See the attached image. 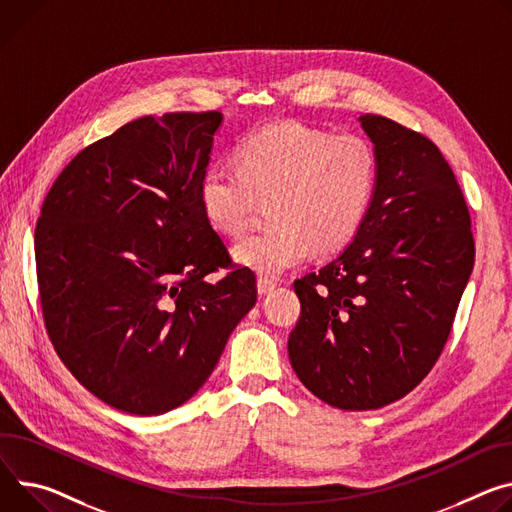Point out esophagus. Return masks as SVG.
Segmentation results:
<instances>
[{
  "label": "esophagus",
  "instance_id": "esophagus-1",
  "mask_svg": "<svg viewBox=\"0 0 512 512\" xmlns=\"http://www.w3.org/2000/svg\"><path fill=\"white\" fill-rule=\"evenodd\" d=\"M275 286H277V284H275L273 280H267V277H259V280H257V292H259L261 296L269 294Z\"/></svg>",
  "mask_w": 512,
  "mask_h": 512
}]
</instances>
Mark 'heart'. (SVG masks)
<instances>
[{"label":"heart","mask_w":512,"mask_h":512,"mask_svg":"<svg viewBox=\"0 0 512 512\" xmlns=\"http://www.w3.org/2000/svg\"><path fill=\"white\" fill-rule=\"evenodd\" d=\"M376 181L378 159L363 138L284 122L253 132L239 149V167H208L198 196L208 224L226 237L241 235L257 202L271 200L273 226L239 241L232 257L277 277L314 249L345 247L369 210Z\"/></svg>","instance_id":"obj_1"}]
</instances>
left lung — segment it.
<instances>
[{"label":"left lung","mask_w":512,"mask_h":512,"mask_svg":"<svg viewBox=\"0 0 512 512\" xmlns=\"http://www.w3.org/2000/svg\"><path fill=\"white\" fill-rule=\"evenodd\" d=\"M378 181L351 245L294 282L300 318L288 355L300 382L341 410L412 392L439 359L474 269L470 212L427 136L359 116Z\"/></svg>","instance_id":"1"}]
</instances>
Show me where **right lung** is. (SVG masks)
<instances>
[{
    "instance_id": "obj_1",
    "label": "right lung",
    "mask_w": 512,
    "mask_h": 512,
    "mask_svg": "<svg viewBox=\"0 0 512 512\" xmlns=\"http://www.w3.org/2000/svg\"><path fill=\"white\" fill-rule=\"evenodd\" d=\"M220 112L136 118L85 147L34 235L46 333L91 394L138 416L188 402L255 306V275L204 218L200 179Z\"/></svg>"
}]
</instances>
